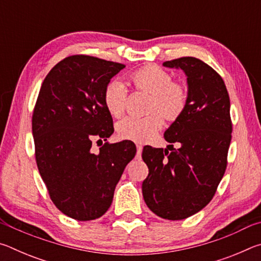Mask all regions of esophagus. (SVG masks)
Returning a JSON list of instances; mask_svg holds the SVG:
<instances>
[{"label": "esophagus", "mask_w": 261, "mask_h": 261, "mask_svg": "<svg viewBox=\"0 0 261 261\" xmlns=\"http://www.w3.org/2000/svg\"><path fill=\"white\" fill-rule=\"evenodd\" d=\"M141 151H143V146H141L140 144H137V155H136L137 159H140Z\"/></svg>", "instance_id": "1"}]
</instances>
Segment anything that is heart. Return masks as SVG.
Segmentation results:
<instances>
[{
    "mask_svg": "<svg viewBox=\"0 0 261 261\" xmlns=\"http://www.w3.org/2000/svg\"><path fill=\"white\" fill-rule=\"evenodd\" d=\"M129 82L137 90L151 94L149 114L145 117L129 116L117 123L116 131L121 139L145 141L151 139L163 125V117L175 121L184 113L188 105V91L182 84L173 82L170 73L156 65L139 68L129 76ZM127 91L121 82L112 81L105 87L103 103L108 113L120 117L124 113Z\"/></svg>",
    "mask_w": 261,
    "mask_h": 261,
    "instance_id": "heart-1",
    "label": "heart"
}]
</instances>
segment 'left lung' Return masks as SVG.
<instances>
[{"label":"left lung","instance_id":"left-lung-1","mask_svg":"<svg viewBox=\"0 0 261 261\" xmlns=\"http://www.w3.org/2000/svg\"><path fill=\"white\" fill-rule=\"evenodd\" d=\"M188 77V105L165 132L178 148L145 146L148 176L143 182L144 200L154 214L183 220L198 213L214 197L227 168L232 123L230 100L223 79L196 57L166 61Z\"/></svg>","mask_w":261,"mask_h":261}]
</instances>
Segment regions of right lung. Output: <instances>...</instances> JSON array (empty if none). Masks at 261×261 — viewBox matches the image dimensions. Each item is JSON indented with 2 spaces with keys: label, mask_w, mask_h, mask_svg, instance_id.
Returning a JSON list of instances; mask_svg holds the SVG:
<instances>
[{
  "label": "right lung",
  "mask_w": 261,
  "mask_h": 261,
  "mask_svg": "<svg viewBox=\"0 0 261 261\" xmlns=\"http://www.w3.org/2000/svg\"><path fill=\"white\" fill-rule=\"evenodd\" d=\"M124 64L88 55L65 57L43 81L32 115L35 161L54 205L78 221L95 220L112 205L121 176L136 155L130 140H93L114 132L103 91ZM96 141V143H98Z\"/></svg>",
  "instance_id": "1"
}]
</instances>
